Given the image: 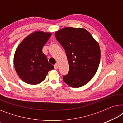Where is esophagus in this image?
Instances as JSON below:
<instances>
[{"instance_id":"1","label":"esophagus","mask_w":123,"mask_h":123,"mask_svg":"<svg viewBox=\"0 0 123 123\" xmlns=\"http://www.w3.org/2000/svg\"><path fill=\"white\" fill-rule=\"evenodd\" d=\"M54 68L55 69H57L58 68V64H55L54 65Z\"/></svg>"}]
</instances>
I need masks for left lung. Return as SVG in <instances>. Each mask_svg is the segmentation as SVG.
<instances>
[{
	"label": "left lung",
	"instance_id": "1",
	"mask_svg": "<svg viewBox=\"0 0 123 123\" xmlns=\"http://www.w3.org/2000/svg\"><path fill=\"white\" fill-rule=\"evenodd\" d=\"M63 46L69 63L68 74L64 81L72 87L85 85L96 73L100 61L98 43L86 30L65 27L55 33Z\"/></svg>",
	"mask_w": 123,
	"mask_h": 123
}]
</instances>
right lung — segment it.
Wrapping results in <instances>:
<instances>
[{"mask_svg": "<svg viewBox=\"0 0 123 123\" xmlns=\"http://www.w3.org/2000/svg\"><path fill=\"white\" fill-rule=\"evenodd\" d=\"M51 33L37 31L26 37L15 52L14 65L18 76L25 82L37 85L43 81L54 67L48 62L42 49Z\"/></svg>", "mask_w": 123, "mask_h": 123, "instance_id": "obj_1", "label": "right lung"}]
</instances>
